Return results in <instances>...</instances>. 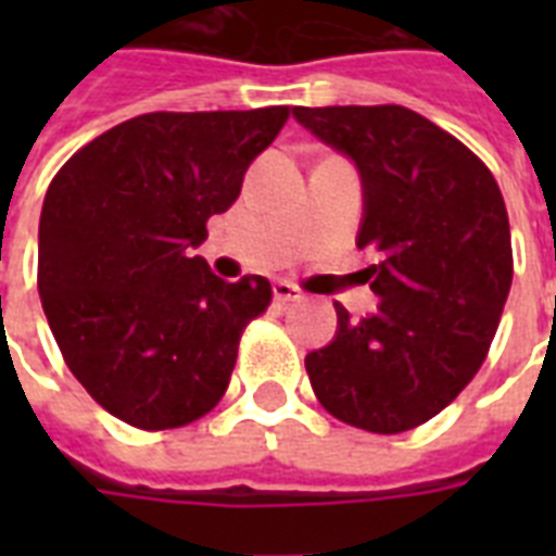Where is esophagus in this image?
Segmentation results:
<instances>
[{"instance_id": "34e87169", "label": "esophagus", "mask_w": 556, "mask_h": 556, "mask_svg": "<svg viewBox=\"0 0 556 556\" xmlns=\"http://www.w3.org/2000/svg\"><path fill=\"white\" fill-rule=\"evenodd\" d=\"M274 300L277 303H296V300H303V291L291 286V282H286V279H277L274 282Z\"/></svg>"}]
</instances>
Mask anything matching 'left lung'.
<instances>
[{
	"mask_svg": "<svg viewBox=\"0 0 556 556\" xmlns=\"http://www.w3.org/2000/svg\"><path fill=\"white\" fill-rule=\"evenodd\" d=\"M364 178L369 288L378 312L355 323L340 303L338 338L305 357L326 413L395 435L430 421L473 380L500 329L514 279L510 225L484 161L406 106H294Z\"/></svg>",
	"mask_w": 556,
	"mask_h": 556,
	"instance_id": "1",
	"label": "left lung"
}]
</instances>
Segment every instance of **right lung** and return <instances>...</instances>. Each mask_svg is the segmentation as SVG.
<instances>
[{"instance_id":"add662e5","label":"right lung","mask_w":556,"mask_h":556,"mask_svg":"<svg viewBox=\"0 0 556 556\" xmlns=\"http://www.w3.org/2000/svg\"><path fill=\"white\" fill-rule=\"evenodd\" d=\"M291 109L150 112L65 161L39 216L37 288L65 366L106 413L176 430L222 401L270 282L190 256Z\"/></svg>"}]
</instances>
